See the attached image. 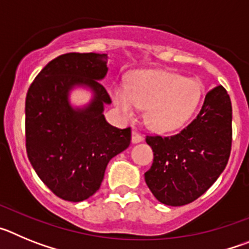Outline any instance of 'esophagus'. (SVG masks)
I'll use <instances>...</instances> for the list:
<instances>
[{"instance_id":"esophagus-1","label":"esophagus","mask_w":249,"mask_h":249,"mask_svg":"<svg viewBox=\"0 0 249 249\" xmlns=\"http://www.w3.org/2000/svg\"><path fill=\"white\" fill-rule=\"evenodd\" d=\"M142 141H143V137L140 133H137L136 131L132 132V143H140Z\"/></svg>"}]
</instances>
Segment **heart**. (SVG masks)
Masks as SVG:
<instances>
[{"label":"heart","mask_w":249,"mask_h":249,"mask_svg":"<svg viewBox=\"0 0 249 249\" xmlns=\"http://www.w3.org/2000/svg\"><path fill=\"white\" fill-rule=\"evenodd\" d=\"M203 85L196 78L164 70H142L131 76L128 87L112 91L114 106L127 117L146 108L144 122L152 131L167 133L182 128L197 112Z\"/></svg>","instance_id":"1"}]
</instances>
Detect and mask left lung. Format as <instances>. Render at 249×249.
Masks as SVG:
<instances>
[{"instance_id": "1", "label": "left lung", "mask_w": 249, "mask_h": 249, "mask_svg": "<svg viewBox=\"0 0 249 249\" xmlns=\"http://www.w3.org/2000/svg\"><path fill=\"white\" fill-rule=\"evenodd\" d=\"M153 163L144 181L160 203L184 206L201 197L221 176L232 144V103L218 86L207 93L197 117L171 137L147 136Z\"/></svg>"}]
</instances>
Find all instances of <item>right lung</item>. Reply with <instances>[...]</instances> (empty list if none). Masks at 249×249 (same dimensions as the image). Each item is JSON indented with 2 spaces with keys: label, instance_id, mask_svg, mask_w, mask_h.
Listing matches in <instances>:
<instances>
[{
  "label": "right lung",
  "instance_id": "1",
  "mask_svg": "<svg viewBox=\"0 0 249 249\" xmlns=\"http://www.w3.org/2000/svg\"><path fill=\"white\" fill-rule=\"evenodd\" d=\"M105 53H66L43 67L26 97V149L41 181L59 198L81 202L97 192L106 167L128 148L131 128L111 126L105 106L111 98L100 81L108 72ZM91 93L87 104L71 102L74 89Z\"/></svg>",
  "mask_w": 249,
  "mask_h": 249
}]
</instances>
